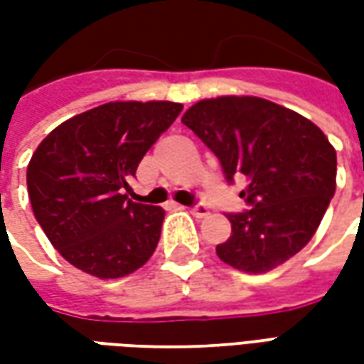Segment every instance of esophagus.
Wrapping results in <instances>:
<instances>
[{"instance_id":"1","label":"esophagus","mask_w":364,"mask_h":364,"mask_svg":"<svg viewBox=\"0 0 364 364\" xmlns=\"http://www.w3.org/2000/svg\"><path fill=\"white\" fill-rule=\"evenodd\" d=\"M189 213L193 214V216H197V218H205V216H208V208H206L205 205H197L191 206Z\"/></svg>"}]
</instances>
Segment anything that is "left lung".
<instances>
[{
    "mask_svg": "<svg viewBox=\"0 0 364 364\" xmlns=\"http://www.w3.org/2000/svg\"><path fill=\"white\" fill-rule=\"evenodd\" d=\"M220 159L230 183L247 181L250 210L228 214L232 236L216 245L230 267L267 273L304 247L336 193L337 156L320 128L261 97L203 99L183 114Z\"/></svg>",
    "mask_w": 364,
    "mask_h": 364,
    "instance_id": "obj_1",
    "label": "left lung"
}]
</instances>
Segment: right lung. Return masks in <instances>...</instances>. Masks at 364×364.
<instances>
[{"mask_svg": "<svg viewBox=\"0 0 364 364\" xmlns=\"http://www.w3.org/2000/svg\"><path fill=\"white\" fill-rule=\"evenodd\" d=\"M183 105L112 101L75 114L38 144L27 167L36 222L60 255L97 279L134 273L156 252L161 206L122 189Z\"/></svg>", "mask_w": 364, "mask_h": 364, "instance_id": "add662e5", "label": "right lung"}]
</instances>
